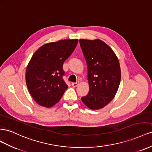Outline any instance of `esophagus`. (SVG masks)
<instances>
[{
    "label": "esophagus",
    "mask_w": 152,
    "mask_h": 152,
    "mask_svg": "<svg viewBox=\"0 0 152 152\" xmlns=\"http://www.w3.org/2000/svg\"><path fill=\"white\" fill-rule=\"evenodd\" d=\"M78 84H79V82H76V83H72L71 85L73 86V87H76V86L78 85Z\"/></svg>",
    "instance_id": "34e87169"
}]
</instances>
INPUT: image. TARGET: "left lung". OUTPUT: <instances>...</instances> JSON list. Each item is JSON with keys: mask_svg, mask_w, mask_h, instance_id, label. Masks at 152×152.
<instances>
[{"mask_svg": "<svg viewBox=\"0 0 152 152\" xmlns=\"http://www.w3.org/2000/svg\"><path fill=\"white\" fill-rule=\"evenodd\" d=\"M88 69L89 92L81 101L91 110L106 106L118 91L121 70L115 52L100 39H80Z\"/></svg>", "mask_w": 152, "mask_h": 152, "instance_id": "8db88e82", "label": "left lung"}]
</instances>
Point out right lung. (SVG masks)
Instances as JSON below:
<instances>
[{
	"instance_id": "add662e5",
	"label": "right lung",
	"mask_w": 152,
	"mask_h": 152,
	"mask_svg": "<svg viewBox=\"0 0 152 152\" xmlns=\"http://www.w3.org/2000/svg\"><path fill=\"white\" fill-rule=\"evenodd\" d=\"M78 40L64 39L42 45L32 57L25 72L28 92L37 104L50 107L62 98L67 85L62 80V66Z\"/></svg>"
}]
</instances>
